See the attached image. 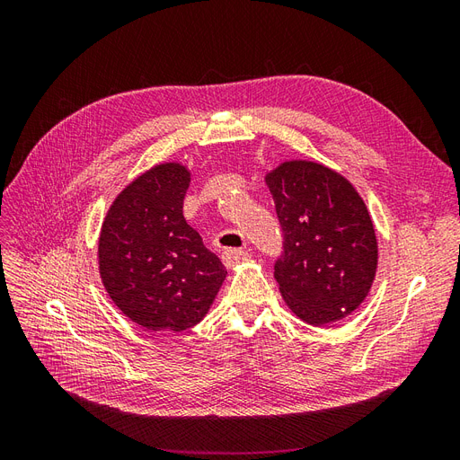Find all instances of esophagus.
<instances>
[{"instance_id":"34e87169","label":"esophagus","mask_w":460,"mask_h":460,"mask_svg":"<svg viewBox=\"0 0 460 460\" xmlns=\"http://www.w3.org/2000/svg\"><path fill=\"white\" fill-rule=\"evenodd\" d=\"M245 259H249V253L245 252V249H235V247H232V249H226V252L222 253V262H225L228 269L235 267V264H240V262L245 261Z\"/></svg>"}]
</instances>
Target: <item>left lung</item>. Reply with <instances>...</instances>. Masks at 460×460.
I'll return each mask as SVG.
<instances>
[{"label":"left lung","mask_w":460,"mask_h":460,"mask_svg":"<svg viewBox=\"0 0 460 460\" xmlns=\"http://www.w3.org/2000/svg\"><path fill=\"white\" fill-rule=\"evenodd\" d=\"M267 184L284 238L274 278L288 307L314 326L351 314L378 264L365 201L341 174L311 161L280 164Z\"/></svg>","instance_id":"1"}]
</instances>
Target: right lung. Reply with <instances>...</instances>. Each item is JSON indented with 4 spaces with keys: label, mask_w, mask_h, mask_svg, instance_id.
I'll return each mask as SVG.
<instances>
[{
    "label": "right lung",
    "mask_w": 460,
    "mask_h": 460,
    "mask_svg": "<svg viewBox=\"0 0 460 460\" xmlns=\"http://www.w3.org/2000/svg\"><path fill=\"white\" fill-rule=\"evenodd\" d=\"M190 172L153 166L111 205L100 235V274L109 297L136 324L182 332L207 314L226 278L182 215Z\"/></svg>",
    "instance_id": "add662e5"
}]
</instances>
